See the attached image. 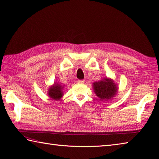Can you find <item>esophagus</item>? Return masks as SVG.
<instances>
[{"instance_id":"obj_1","label":"esophagus","mask_w":159,"mask_h":159,"mask_svg":"<svg viewBox=\"0 0 159 159\" xmlns=\"http://www.w3.org/2000/svg\"><path fill=\"white\" fill-rule=\"evenodd\" d=\"M78 84H84L85 82V81L84 80H78Z\"/></svg>"}]
</instances>
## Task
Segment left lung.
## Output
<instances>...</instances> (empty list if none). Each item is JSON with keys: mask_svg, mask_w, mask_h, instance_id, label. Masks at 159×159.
<instances>
[{"mask_svg": "<svg viewBox=\"0 0 159 159\" xmlns=\"http://www.w3.org/2000/svg\"><path fill=\"white\" fill-rule=\"evenodd\" d=\"M93 89L96 95L102 101L112 99L118 93L117 84L109 78L93 83Z\"/></svg>", "mask_w": 159, "mask_h": 159, "instance_id": "8db88e82", "label": "left lung"}]
</instances>
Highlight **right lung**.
Segmentation results:
<instances>
[{"label":"right lung","mask_w":159,"mask_h":159,"mask_svg":"<svg viewBox=\"0 0 159 159\" xmlns=\"http://www.w3.org/2000/svg\"><path fill=\"white\" fill-rule=\"evenodd\" d=\"M64 85L60 83H54L51 85L48 91V95L52 100L59 101L64 95Z\"/></svg>","instance_id":"1"}]
</instances>
